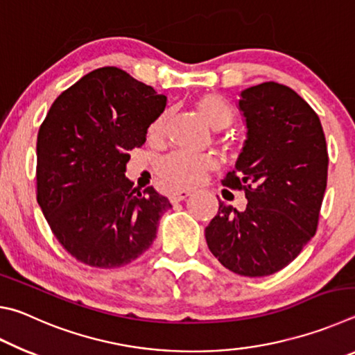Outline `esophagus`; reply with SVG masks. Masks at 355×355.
<instances>
[{
	"mask_svg": "<svg viewBox=\"0 0 355 355\" xmlns=\"http://www.w3.org/2000/svg\"><path fill=\"white\" fill-rule=\"evenodd\" d=\"M189 196H191V191H188V189L177 191V192H172V194L169 196V200H171V203H178V202L184 200L186 197H189Z\"/></svg>",
	"mask_w": 355,
	"mask_h": 355,
	"instance_id": "esophagus-1",
	"label": "esophagus"
}]
</instances>
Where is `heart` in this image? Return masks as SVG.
<instances>
[{
	"instance_id": "obj_1",
	"label": "heart",
	"mask_w": 355,
	"mask_h": 355,
	"mask_svg": "<svg viewBox=\"0 0 355 355\" xmlns=\"http://www.w3.org/2000/svg\"><path fill=\"white\" fill-rule=\"evenodd\" d=\"M197 110L200 111L207 123L216 131L225 130L230 127L235 120V111L219 97V95L208 94L197 100ZM169 120V112H164L156 122L150 127L148 135L152 139H158L163 136L166 123ZM213 163L205 156L192 155L186 152H173L161 161L158 166V175L166 188L180 189L189 188L200 182L203 175L211 169Z\"/></svg>"
}]
</instances>
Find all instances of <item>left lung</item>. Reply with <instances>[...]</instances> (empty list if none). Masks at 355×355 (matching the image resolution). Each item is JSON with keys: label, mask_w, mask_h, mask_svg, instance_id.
<instances>
[{"label": "left lung", "mask_w": 355, "mask_h": 355, "mask_svg": "<svg viewBox=\"0 0 355 355\" xmlns=\"http://www.w3.org/2000/svg\"><path fill=\"white\" fill-rule=\"evenodd\" d=\"M245 141L222 184L243 189V211L219 202L205 228L208 249L232 272L263 277L284 269L315 236L327 186L320 117L302 97L269 81L244 89Z\"/></svg>", "instance_id": "obj_1"}]
</instances>
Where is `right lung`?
<instances>
[{
    "instance_id": "right-lung-1",
    "label": "right lung",
    "mask_w": 355,
    "mask_h": 355,
    "mask_svg": "<svg viewBox=\"0 0 355 355\" xmlns=\"http://www.w3.org/2000/svg\"><path fill=\"white\" fill-rule=\"evenodd\" d=\"M166 103L127 71L101 67L51 105L37 136V202L78 261L119 268L152 245L172 205L152 186L133 188L125 172Z\"/></svg>"
}]
</instances>
